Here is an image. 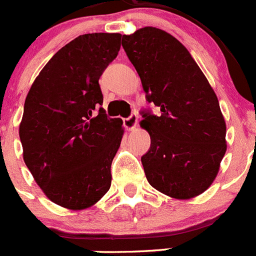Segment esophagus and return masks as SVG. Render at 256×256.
I'll use <instances>...</instances> for the list:
<instances>
[{
    "instance_id": "obj_1",
    "label": "esophagus",
    "mask_w": 256,
    "mask_h": 256,
    "mask_svg": "<svg viewBox=\"0 0 256 256\" xmlns=\"http://www.w3.org/2000/svg\"><path fill=\"white\" fill-rule=\"evenodd\" d=\"M137 123H138V116H137V114H132L130 116L126 118L123 120L124 126H126L128 130H134L136 126H137Z\"/></svg>"
}]
</instances>
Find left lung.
Here are the masks:
<instances>
[{"instance_id":"1","label":"left lung","mask_w":256,"mask_h":256,"mask_svg":"<svg viewBox=\"0 0 256 256\" xmlns=\"http://www.w3.org/2000/svg\"><path fill=\"white\" fill-rule=\"evenodd\" d=\"M136 68L146 100L159 115L142 112L141 126L150 134V150L141 158L154 188L187 200L210 187L227 150L226 122L218 97L188 50L154 26L122 38Z\"/></svg>"}]
</instances>
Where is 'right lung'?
<instances>
[{
	"instance_id": "add662e5",
	"label": "right lung",
	"mask_w": 256,
	"mask_h": 256,
	"mask_svg": "<svg viewBox=\"0 0 256 256\" xmlns=\"http://www.w3.org/2000/svg\"><path fill=\"white\" fill-rule=\"evenodd\" d=\"M119 33H90L58 50L32 84L19 126L22 159L44 195L70 210L100 200L112 184L122 119L102 108L98 79L120 50Z\"/></svg>"
}]
</instances>
